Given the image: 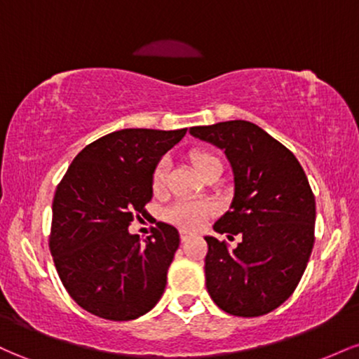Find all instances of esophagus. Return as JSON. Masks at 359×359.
Listing matches in <instances>:
<instances>
[{
    "instance_id": "34e87169",
    "label": "esophagus",
    "mask_w": 359,
    "mask_h": 359,
    "mask_svg": "<svg viewBox=\"0 0 359 359\" xmlns=\"http://www.w3.org/2000/svg\"><path fill=\"white\" fill-rule=\"evenodd\" d=\"M192 234H194V233L187 231V229H180V240H182V241H187L189 238L192 236Z\"/></svg>"
}]
</instances>
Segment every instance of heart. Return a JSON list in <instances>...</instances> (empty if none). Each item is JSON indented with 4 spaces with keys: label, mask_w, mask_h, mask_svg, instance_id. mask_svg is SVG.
Listing matches in <instances>:
<instances>
[{
    "label": "heart",
    "mask_w": 359,
    "mask_h": 359,
    "mask_svg": "<svg viewBox=\"0 0 359 359\" xmlns=\"http://www.w3.org/2000/svg\"><path fill=\"white\" fill-rule=\"evenodd\" d=\"M194 168L201 177L208 174L212 167L221 165L219 158L211 151L203 150V148H196L189 154ZM150 187L155 196L165 192L167 187V165L165 162H158L154 167L150 175ZM216 212V208L211 203H204V201H179L165 211V219L172 224L180 226L184 229H196L203 226L205 219Z\"/></svg>",
    "instance_id": "heart-1"
}]
</instances>
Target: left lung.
<instances>
[{
	"label": "left lung",
	"instance_id": "1",
	"mask_svg": "<svg viewBox=\"0 0 359 359\" xmlns=\"http://www.w3.org/2000/svg\"><path fill=\"white\" fill-rule=\"evenodd\" d=\"M191 135L224 150L234 174L229 211L214 231L234 250L205 236V287L217 307L238 317H258L294 294L314 246L316 199L295 155L255 123L234 119L194 126Z\"/></svg>",
	"mask_w": 359,
	"mask_h": 359
}]
</instances>
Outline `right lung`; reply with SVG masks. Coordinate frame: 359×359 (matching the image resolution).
<instances>
[{
  "instance_id": "right-lung-1",
  "label": "right lung",
  "mask_w": 359,
  "mask_h": 359,
  "mask_svg": "<svg viewBox=\"0 0 359 359\" xmlns=\"http://www.w3.org/2000/svg\"><path fill=\"white\" fill-rule=\"evenodd\" d=\"M185 131H113L89 143L57 185L48 246L67 294L90 314L131 320L162 297L179 231L158 221L142 243L128 226L147 214L151 170Z\"/></svg>"
}]
</instances>
